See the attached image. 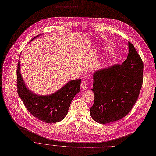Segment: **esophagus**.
Here are the masks:
<instances>
[{
    "mask_svg": "<svg viewBox=\"0 0 156 156\" xmlns=\"http://www.w3.org/2000/svg\"><path fill=\"white\" fill-rule=\"evenodd\" d=\"M81 87H82L83 90H86L87 88V83L85 80H83L82 83H81Z\"/></svg>",
    "mask_w": 156,
    "mask_h": 156,
    "instance_id": "obj_1",
    "label": "esophagus"
}]
</instances>
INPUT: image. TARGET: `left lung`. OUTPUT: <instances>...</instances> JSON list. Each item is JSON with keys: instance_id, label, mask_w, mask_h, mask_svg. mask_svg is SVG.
<instances>
[{"instance_id": "8db88e82", "label": "left lung", "mask_w": 156, "mask_h": 156, "mask_svg": "<svg viewBox=\"0 0 156 156\" xmlns=\"http://www.w3.org/2000/svg\"><path fill=\"white\" fill-rule=\"evenodd\" d=\"M128 55L122 65L94 72V99L90 108L93 119L100 124L114 122L130 112L143 84L144 63L134 46L128 42Z\"/></svg>"}]
</instances>
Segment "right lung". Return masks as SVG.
Here are the masks:
<instances>
[{
  "instance_id": "obj_1",
  "label": "right lung",
  "mask_w": 156,
  "mask_h": 156,
  "mask_svg": "<svg viewBox=\"0 0 156 156\" xmlns=\"http://www.w3.org/2000/svg\"><path fill=\"white\" fill-rule=\"evenodd\" d=\"M37 36L32 39H34ZM18 94L28 112L47 123L61 121L66 115L72 100L80 91L81 79L70 80L61 90L48 96H39L26 87L20 73V61L17 66Z\"/></svg>"
}]
</instances>
